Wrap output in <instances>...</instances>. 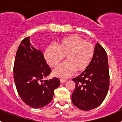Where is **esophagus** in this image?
<instances>
[{
    "mask_svg": "<svg viewBox=\"0 0 122 122\" xmlns=\"http://www.w3.org/2000/svg\"><path fill=\"white\" fill-rule=\"evenodd\" d=\"M67 81V80L65 79H62V78H60V82H61V83H66V82Z\"/></svg>",
    "mask_w": 122,
    "mask_h": 122,
    "instance_id": "1",
    "label": "esophagus"
}]
</instances>
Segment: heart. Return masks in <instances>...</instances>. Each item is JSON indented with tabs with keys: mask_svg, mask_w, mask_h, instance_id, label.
<instances>
[{
	"mask_svg": "<svg viewBox=\"0 0 122 122\" xmlns=\"http://www.w3.org/2000/svg\"><path fill=\"white\" fill-rule=\"evenodd\" d=\"M94 54L92 44L77 35L66 36L58 41L56 46H48L44 52L46 62L52 67L58 66L65 56L66 61L54 70L53 75L67 78L73 74L84 72L89 67Z\"/></svg>",
	"mask_w": 122,
	"mask_h": 122,
	"instance_id": "heart-1",
	"label": "heart"
}]
</instances>
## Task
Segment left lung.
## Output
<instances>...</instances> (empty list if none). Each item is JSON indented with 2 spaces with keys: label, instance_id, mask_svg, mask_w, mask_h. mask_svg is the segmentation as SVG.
I'll list each match as a JSON object with an SVG mask.
<instances>
[{
  "label": "left lung",
  "instance_id": "obj_1",
  "mask_svg": "<svg viewBox=\"0 0 122 122\" xmlns=\"http://www.w3.org/2000/svg\"><path fill=\"white\" fill-rule=\"evenodd\" d=\"M72 80L76 88L71 99L76 107L87 111L102 104L109 90V71L107 55L99 43L96 45L89 67Z\"/></svg>",
  "mask_w": 122,
  "mask_h": 122
}]
</instances>
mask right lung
<instances>
[{
	"mask_svg": "<svg viewBox=\"0 0 122 122\" xmlns=\"http://www.w3.org/2000/svg\"><path fill=\"white\" fill-rule=\"evenodd\" d=\"M51 71L41 51L32 46L29 36L25 38L16 54L13 78L18 94L26 104L38 109L51 102L60 81L55 77L43 80Z\"/></svg>",
	"mask_w": 122,
	"mask_h": 122,
	"instance_id": "add662e5",
	"label": "right lung"
}]
</instances>
